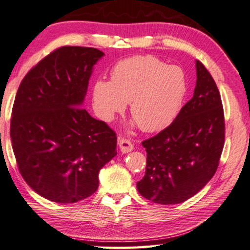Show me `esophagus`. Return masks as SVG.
I'll return each mask as SVG.
<instances>
[{
  "label": "esophagus",
  "instance_id": "1",
  "mask_svg": "<svg viewBox=\"0 0 250 250\" xmlns=\"http://www.w3.org/2000/svg\"><path fill=\"white\" fill-rule=\"evenodd\" d=\"M118 144H119V147H120V149H121L122 153H129V152H131V150L133 149V144L130 142L129 139L119 138L118 139Z\"/></svg>",
  "mask_w": 250,
  "mask_h": 250
}]
</instances>
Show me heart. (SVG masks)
Masks as SVG:
<instances>
[{
	"instance_id": "1",
	"label": "heart",
	"mask_w": 250,
	"mask_h": 250,
	"mask_svg": "<svg viewBox=\"0 0 250 250\" xmlns=\"http://www.w3.org/2000/svg\"><path fill=\"white\" fill-rule=\"evenodd\" d=\"M184 70L167 65L153 55H137L119 61L111 70V82L97 79L91 88V102L102 120L111 122L125 110L144 131H161L180 113L187 94Z\"/></svg>"
}]
</instances>
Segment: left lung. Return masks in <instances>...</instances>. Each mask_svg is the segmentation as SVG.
<instances>
[{"mask_svg":"<svg viewBox=\"0 0 250 250\" xmlns=\"http://www.w3.org/2000/svg\"><path fill=\"white\" fill-rule=\"evenodd\" d=\"M196 71L191 100L170 125L142 143L147 165L137 189L162 205L185 202L205 187L223 150L226 124L220 91L200 61H196Z\"/></svg>","mask_w":250,"mask_h":250,"instance_id":"8db88e82","label":"left lung"}]
</instances>
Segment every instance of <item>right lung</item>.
Wrapping results in <instances>:
<instances>
[{
  "label": "right lung",
  "instance_id": "right-lung-1",
  "mask_svg": "<svg viewBox=\"0 0 250 250\" xmlns=\"http://www.w3.org/2000/svg\"><path fill=\"white\" fill-rule=\"evenodd\" d=\"M97 48L62 46L31 68L12 107L10 137L20 174L44 198L77 203L98 188V173L117 155V133L82 104Z\"/></svg>",
  "mask_w": 250,
  "mask_h": 250
}]
</instances>
